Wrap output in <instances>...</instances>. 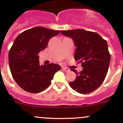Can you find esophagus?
I'll use <instances>...</instances> for the list:
<instances>
[{"instance_id": "esophagus-1", "label": "esophagus", "mask_w": 123, "mask_h": 123, "mask_svg": "<svg viewBox=\"0 0 123 123\" xmlns=\"http://www.w3.org/2000/svg\"><path fill=\"white\" fill-rule=\"evenodd\" d=\"M62 69L63 71L65 72H69V69L67 68H65V67H62Z\"/></svg>"}]
</instances>
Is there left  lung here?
<instances>
[{
    "mask_svg": "<svg viewBox=\"0 0 123 123\" xmlns=\"http://www.w3.org/2000/svg\"><path fill=\"white\" fill-rule=\"evenodd\" d=\"M61 33L74 41L76 47L74 60L81 63L83 69L76 73L74 81L69 83L73 90L88 94L101 85L108 73L111 55L108 44L98 33L78 29L61 31Z\"/></svg>",
    "mask_w": 123,
    "mask_h": 123,
    "instance_id": "left-lung-1",
    "label": "left lung"
}]
</instances>
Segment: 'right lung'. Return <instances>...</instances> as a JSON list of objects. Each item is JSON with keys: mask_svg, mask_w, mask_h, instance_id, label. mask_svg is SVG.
Listing matches in <instances>:
<instances>
[{"mask_svg": "<svg viewBox=\"0 0 123 123\" xmlns=\"http://www.w3.org/2000/svg\"><path fill=\"white\" fill-rule=\"evenodd\" d=\"M54 31L36 26L24 31L17 37L8 53L12 77L25 91L38 93L50 86L54 75L61 69L54 63L40 65L38 54L47 47L49 41L59 34Z\"/></svg>", "mask_w": 123, "mask_h": 123, "instance_id": "add662e5", "label": "right lung"}]
</instances>
